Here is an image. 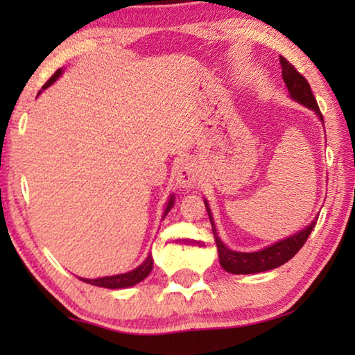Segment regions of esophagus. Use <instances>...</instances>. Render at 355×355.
Here are the masks:
<instances>
[{
	"label": "esophagus",
	"instance_id": "esophagus-1",
	"mask_svg": "<svg viewBox=\"0 0 355 355\" xmlns=\"http://www.w3.org/2000/svg\"><path fill=\"white\" fill-rule=\"evenodd\" d=\"M176 181L179 187L182 189H192L196 186L198 181V169L196 163L189 162V159H182L176 169Z\"/></svg>",
	"mask_w": 355,
	"mask_h": 355
}]
</instances>
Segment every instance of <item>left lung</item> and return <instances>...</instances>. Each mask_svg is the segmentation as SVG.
Wrapping results in <instances>:
<instances>
[{
    "label": "left lung",
    "mask_w": 355,
    "mask_h": 355,
    "mask_svg": "<svg viewBox=\"0 0 355 355\" xmlns=\"http://www.w3.org/2000/svg\"><path fill=\"white\" fill-rule=\"evenodd\" d=\"M279 64L283 67V79L291 94V98L299 101V103H302L310 110H313L315 113L320 116V119H322L323 123V116L320 113L317 100H315L307 79H305V77L300 74V72L295 69V67L291 64L286 58L279 56ZM205 207L211 221V230H213V236H215V242L218 247V255H220V263L227 273H234V275L261 273V271H268L284 265L286 261H289L300 249H302V245L305 244V241H307V237L310 236V232H312L318 220V218H315V220L310 223L305 230L297 232V234L288 237V239L276 242V244L265 247V249H261L259 252H249V254H247V252H234L227 249V247L223 244L221 239L216 234V227L213 225V218H211V213H210V208H208L207 200H205Z\"/></svg>",
    "instance_id": "left-lung-1"
}]
</instances>
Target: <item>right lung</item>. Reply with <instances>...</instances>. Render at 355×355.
Returning a JSON list of instances; mask_svg holds the SVG:
<instances>
[{"instance_id": "add662e5", "label": "right lung", "mask_w": 355, "mask_h": 355, "mask_svg": "<svg viewBox=\"0 0 355 355\" xmlns=\"http://www.w3.org/2000/svg\"><path fill=\"white\" fill-rule=\"evenodd\" d=\"M61 69H58L55 74H53L50 77V80L46 82L45 85H43V89H46V87H50L53 82H55L58 77L61 76ZM174 203V198L171 196V198H169L168 205H166V210H164V215H168V211L171 210ZM153 268V259L152 255H148L147 259H145V261L140 266H137V268L129 271V273H123V275H114V276H105V278H96V279H85V278H79L84 281V283H89L92 286H100V288H106V289H121V288H130V286L137 284L140 283V281L145 279L148 276L150 271H152Z\"/></svg>"}]
</instances>
